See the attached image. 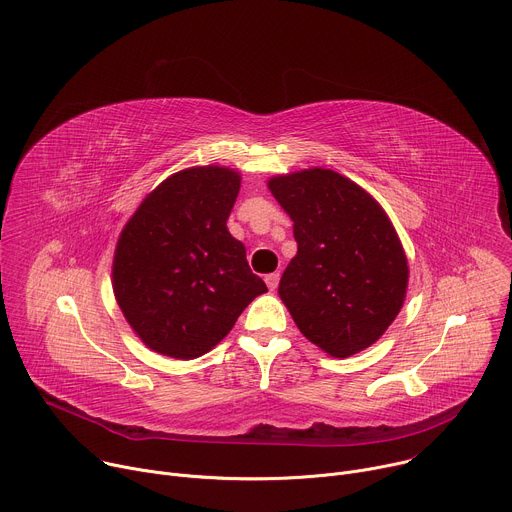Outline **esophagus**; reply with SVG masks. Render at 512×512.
I'll return each mask as SVG.
<instances>
[{"label":"esophagus","instance_id":"esophagus-1","mask_svg":"<svg viewBox=\"0 0 512 512\" xmlns=\"http://www.w3.org/2000/svg\"><path fill=\"white\" fill-rule=\"evenodd\" d=\"M266 285H268V289L270 291H274L276 287H278V280H280V274L278 272H272V274H266Z\"/></svg>","mask_w":512,"mask_h":512}]
</instances>
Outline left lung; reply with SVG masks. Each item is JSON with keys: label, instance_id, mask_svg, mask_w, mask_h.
I'll list each match as a JSON object with an SVG mask.
<instances>
[{"label": "left lung", "instance_id": "left-lung-1", "mask_svg": "<svg viewBox=\"0 0 512 512\" xmlns=\"http://www.w3.org/2000/svg\"><path fill=\"white\" fill-rule=\"evenodd\" d=\"M268 189L291 219L297 256L278 295L301 333L335 358L372 346L399 315L409 266L382 207L327 168L274 177Z\"/></svg>", "mask_w": 512, "mask_h": 512}]
</instances>
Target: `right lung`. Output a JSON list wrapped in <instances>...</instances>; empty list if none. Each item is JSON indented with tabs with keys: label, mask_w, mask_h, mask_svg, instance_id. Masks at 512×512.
<instances>
[{
	"label": "right lung",
	"mask_w": 512,
	"mask_h": 512,
	"mask_svg": "<svg viewBox=\"0 0 512 512\" xmlns=\"http://www.w3.org/2000/svg\"><path fill=\"white\" fill-rule=\"evenodd\" d=\"M240 175L195 166L162 181L138 207L113 258V293L142 342L193 360L230 333L266 285L227 232Z\"/></svg>",
	"instance_id": "obj_1"
}]
</instances>
